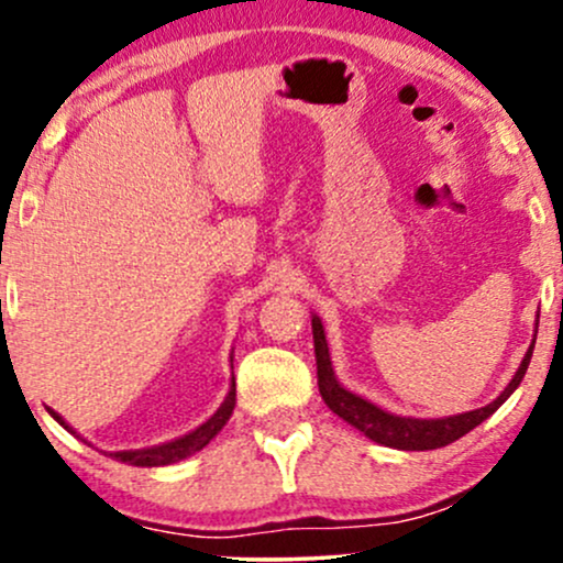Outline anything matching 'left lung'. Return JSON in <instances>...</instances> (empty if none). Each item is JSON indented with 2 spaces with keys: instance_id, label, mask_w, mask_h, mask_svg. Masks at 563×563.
Listing matches in <instances>:
<instances>
[{
  "instance_id": "left-lung-1",
  "label": "left lung",
  "mask_w": 563,
  "mask_h": 563,
  "mask_svg": "<svg viewBox=\"0 0 563 563\" xmlns=\"http://www.w3.org/2000/svg\"><path fill=\"white\" fill-rule=\"evenodd\" d=\"M312 335H314V357H318V386H320L322 399H325V405L331 407L335 416L344 418L346 423H352L354 429L363 431L365 437H371L373 442L386 444V448H397V450L444 448V444L455 442V439L468 434V431L476 429L482 421H487L497 407H500L510 397V394H514L516 386L521 384V378H525V373L529 367V360H532V349H534V344L529 346L527 357L521 360V367L516 371V376L510 378L506 391H503L495 402H489L487 407H479V410L461 412V416L421 421V418L391 416V412L380 410V407L367 402V399H363V397H357V394L346 391L333 376L331 354H328V341H325V331H322L320 318H312Z\"/></svg>"
}]
</instances>
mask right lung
I'll return each mask as SVG.
<instances>
[{
	"label": "right lung",
	"mask_w": 563,
	"mask_h": 563,
	"mask_svg": "<svg viewBox=\"0 0 563 563\" xmlns=\"http://www.w3.org/2000/svg\"><path fill=\"white\" fill-rule=\"evenodd\" d=\"M232 407H235V380H232V389L228 394V399H224V402H222V407H219L214 416H211L203 426H198L196 431H190V434L174 439V442L158 444V448L124 450V452H111V455L115 457V461L129 463V466H169V463L185 461V457L192 455V452L203 450L206 444H209L211 439H214L219 431H222V426L230 421ZM49 412H53V410H49ZM53 418L60 426H66V421H63V418L57 416V412H53ZM66 429H68V426H66Z\"/></svg>",
	"instance_id": "right-lung-1"
}]
</instances>
